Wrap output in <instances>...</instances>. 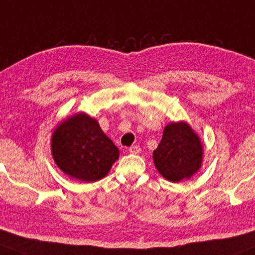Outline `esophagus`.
Listing matches in <instances>:
<instances>
[{"instance_id":"obj_1","label":"esophagus","mask_w":255,"mask_h":255,"mask_svg":"<svg viewBox=\"0 0 255 255\" xmlns=\"http://www.w3.org/2000/svg\"><path fill=\"white\" fill-rule=\"evenodd\" d=\"M140 147L138 146H131L130 148H129V153L130 154H137V153H140Z\"/></svg>"}]
</instances>
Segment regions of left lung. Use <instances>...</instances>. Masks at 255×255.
<instances>
[{"label":"left lung","instance_id":"8db88e82","mask_svg":"<svg viewBox=\"0 0 255 255\" xmlns=\"http://www.w3.org/2000/svg\"><path fill=\"white\" fill-rule=\"evenodd\" d=\"M155 168L170 182L191 179L202 166L201 138L186 121L170 122L165 127L159 146L153 151Z\"/></svg>","mask_w":255,"mask_h":255}]
</instances>
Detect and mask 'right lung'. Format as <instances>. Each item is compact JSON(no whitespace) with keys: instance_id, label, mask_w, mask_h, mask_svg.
<instances>
[{"instance_id":"add662e5","label":"right lung","mask_w":255,"mask_h":255,"mask_svg":"<svg viewBox=\"0 0 255 255\" xmlns=\"http://www.w3.org/2000/svg\"><path fill=\"white\" fill-rule=\"evenodd\" d=\"M50 149L56 166L69 178L82 182L104 179L120 155L98 120L83 112L56 126L51 134Z\"/></svg>"}]
</instances>
